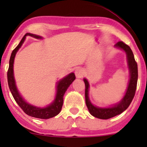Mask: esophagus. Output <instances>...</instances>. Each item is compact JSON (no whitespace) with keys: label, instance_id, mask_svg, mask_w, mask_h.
Wrapping results in <instances>:
<instances>
[{"label":"esophagus","instance_id":"obj_1","mask_svg":"<svg viewBox=\"0 0 147 147\" xmlns=\"http://www.w3.org/2000/svg\"><path fill=\"white\" fill-rule=\"evenodd\" d=\"M75 75L77 78H82L84 75H85V71L81 68V67H79L77 69H76L75 71Z\"/></svg>","mask_w":147,"mask_h":147}]
</instances>
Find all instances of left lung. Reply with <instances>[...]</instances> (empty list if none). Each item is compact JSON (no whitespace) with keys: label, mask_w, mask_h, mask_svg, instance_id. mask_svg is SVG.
Returning a JSON list of instances; mask_svg holds the SVG:
<instances>
[{"label":"left lung","mask_w":147,"mask_h":147,"mask_svg":"<svg viewBox=\"0 0 147 147\" xmlns=\"http://www.w3.org/2000/svg\"><path fill=\"white\" fill-rule=\"evenodd\" d=\"M115 47L116 49L123 50L126 53L127 65H128L129 72V82H128V86H127L125 94L123 96V98L121 99L120 102L116 104H114L111 107H99L96 106V105H93L89 98V82L85 78H84V80H83L85 85V103H86L87 107L89 110L90 113L93 116L100 119H110V118L114 117L115 115L122 113L124 110H127V107H129L132 99L134 98L136 87H137L138 65L136 60H135L134 55H133L132 50L129 48V46L126 45L123 42H121V41L115 44Z\"/></svg>","instance_id":"left-lung-1"}]
</instances>
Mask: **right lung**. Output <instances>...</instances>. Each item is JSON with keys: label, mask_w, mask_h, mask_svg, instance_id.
<instances>
[{"label": "right lung", "mask_w": 147, "mask_h": 147, "mask_svg": "<svg viewBox=\"0 0 147 147\" xmlns=\"http://www.w3.org/2000/svg\"><path fill=\"white\" fill-rule=\"evenodd\" d=\"M26 36H31V37H33L37 39L42 38V37H40L39 35L26 33L24 35V37L22 38L20 43L18 44V46L13 50L11 57H10L9 67V70H8L7 72L8 85H9L10 91H11L13 97L15 98V102L18 103V105L20 106V108L24 111L25 113L32 116V117L37 118V119H50V118L54 117L60 113L62 105H63V96H64L65 93L67 90L68 87L71 85V83L74 81L76 76H75V74L74 73H71L57 82V86H56L57 92H56L55 98H54V101L46 107H37V106L28 103L18 91L16 82H15V76H14V62H15V55L25 41Z\"/></svg>", "instance_id": "1"}]
</instances>
